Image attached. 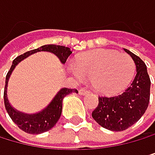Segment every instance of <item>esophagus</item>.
Returning <instances> with one entry per match:
<instances>
[{"instance_id":"obj_1","label":"esophagus","mask_w":155,"mask_h":155,"mask_svg":"<svg viewBox=\"0 0 155 155\" xmlns=\"http://www.w3.org/2000/svg\"><path fill=\"white\" fill-rule=\"evenodd\" d=\"M79 94L81 95H83V94H87V93H89V91L88 90H86V89H84V88H81V89H79Z\"/></svg>"}]
</instances>
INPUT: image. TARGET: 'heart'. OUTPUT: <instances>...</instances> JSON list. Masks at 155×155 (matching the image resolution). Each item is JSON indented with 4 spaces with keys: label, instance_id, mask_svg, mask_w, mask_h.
I'll return each mask as SVG.
<instances>
[{
    "label": "heart",
    "instance_id": "heart-1",
    "mask_svg": "<svg viewBox=\"0 0 155 155\" xmlns=\"http://www.w3.org/2000/svg\"><path fill=\"white\" fill-rule=\"evenodd\" d=\"M136 73L135 61L127 53L98 49L76 59L74 74L78 78L92 81L94 88L103 94H117L131 83Z\"/></svg>",
    "mask_w": 155,
    "mask_h": 155
}]
</instances>
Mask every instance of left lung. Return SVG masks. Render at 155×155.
<instances>
[{
  "mask_svg": "<svg viewBox=\"0 0 155 155\" xmlns=\"http://www.w3.org/2000/svg\"><path fill=\"white\" fill-rule=\"evenodd\" d=\"M135 61V78L122 93L114 96H99L92 117L102 127L111 131H123L136 123L145 114L150 103V79L147 66L140 57L125 49Z\"/></svg>",
  "mask_w": 155,
  "mask_h": 155,
  "instance_id": "obj_1",
  "label": "left lung"
}]
</instances>
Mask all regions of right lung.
<instances>
[{
  "label": "right lung",
  "mask_w": 155,
  "mask_h": 155,
  "mask_svg": "<svg viewBox=\"0 0 155 155\" xmlns=\"http://www.w3.org/2000/svg\"><path fill=\"white\" fill-rule=\"evenodd\" d=\"M38 51L52 52V53H54L57 56L63 64L66 63L68 57L72 54V51L69 47H65L62 45H42L37 49L30 50L22 55H19L18 57H16L13 60L12 65H11L9 71L8 72L5 77V91H4L5 107L10 118L12 119V121L16 124L21 130L29 134H41V133L50 130L60 118L61 113H62L63 98L72 92H76V93L78 92L77 89L62 88V89L57 93V95L54 97V99L52 100L51 103L42 111L36 114H25L22 113H19V111L15 110L12 107L10 106V104L8 103V97H6V86H8V81L10 74L13 71L15 66H16L20 61H22L23 59L28 57L29 55H31Z\"/></svg>",
  "instance_id": "add662e5"
}]
</instances>
